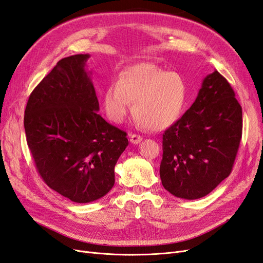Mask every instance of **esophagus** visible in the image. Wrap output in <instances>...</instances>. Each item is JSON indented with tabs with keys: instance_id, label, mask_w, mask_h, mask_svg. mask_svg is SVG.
Returning <instances> with one entry per match:
<instances>
[{
	"instance_id": "34e87169",
	"label": "esophagus",
	"mask_w": 263,
	"mask_h": 263,
	"mask_svg": "<svg viewBox=\"0 0 263 263\" xmlns=\"http://www.w3.org/2000/svg\"><path fill=\"white\" fill-rule=\"evenodd\" d=\"M129 138H130L132 144H135V145L139 144V142L142 140V137L139 136V135H136V134H130Z\"/></svg>"
}]
</instances>
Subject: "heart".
Wrapping results in <instances>:
<instances>
[{
    "label": "heart",
    "mask_w": 263,
    "mask_h": 263,
    "mask_svg": "<svg viewBox=\"0 0 263 263\" xmlns=\"http://www.w3.org/2000/svg\"><path fill=\"white\" fill-rule=\"evenodd\" d=\"M189 97L181 73L166 71L153 62L126 67L117 82L109 83L102 104L110 122L122 123L132 108L137 122L149 130H163L181 117Z\"/></svg>",
    "instance_id": "heart-1"
}]
</instances>
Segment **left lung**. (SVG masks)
Returning <instances> with one entry per match:
<instances>
[{
  "instance_id": "1",
  "label": "left lung",
  "mask_w": 263,
  "mask_h": 263,
  "mask_svg": "<svg viewBox=\"0 0 263 263\" xmlns=\"http://www.w3.org/2000/svg\"><path fill=\"white\" fill-rule=\"evenodd\" d=\"M241 134V106L215 70L203 80L192 106L163 134V187L185 200L211 193L232 172Z\"/></svg>"
}]
</instances>
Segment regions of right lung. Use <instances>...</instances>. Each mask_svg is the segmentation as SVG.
<instances>
[{"label": "right lung", "mask_w": 263, "mask_h": 263, "mask_svg": "<svg viewBox=\"0 0 263 263\" xmlns=\"http://www.w3.org/2000/svg\"><path fill=\"white\" fill-rule=\"evenodd\" d=\"M89 53L63 58L29 95L24 116L27 145L38 173L55 192L90 203L114 186V168L127 134L98 112L86 71Z\"/></svg>", "instance_id": "obj_1"}]
</instances>
